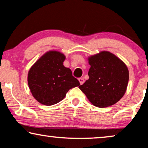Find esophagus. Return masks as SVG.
Returning <instances> with one entry per match:
<instances>
[{
	"label": "esophagus",
	"instance_id": "34e87169",
	"mask_svg": "<svg viewBox=\"0 0 148 148\" xmlns=\"http://www.w3.org/2000/svg\"><path fill=\"white\" fill-rule=\"evenodd\" d=\"M78 80H79V82H80V84L81 85H82L84 83V78H80L78 79Z\"/></svg>",
	"mask_w": 148,
	"mask_h": 148
}]
</instances>
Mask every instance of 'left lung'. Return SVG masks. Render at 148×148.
Masks as SVG:
<instances>
[{
	"instance_id": "8db88e82",
	"label": "left lung",
	"mask_w": 148,
	"mask_h": 148,
	"mask_svg": "<svg viewBox=\"0 0 148 148\" xmlns=\"http://www.w3.org/2000/svg\"><path fill=\"white\" fill-rule=\"evenodd\" d=\"M89 79L79 88L92 104L110 106L124 95L129 80L128 69L112 53L102 51L88 58Z\"/></svg>"
}]
</instances>
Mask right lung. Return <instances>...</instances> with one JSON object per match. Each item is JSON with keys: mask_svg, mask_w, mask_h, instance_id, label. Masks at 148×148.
I'll use <instances>...</instances> for the list:
<instances>
[{"mask_svg": "<svg viewBox=\"0 0 148 148\" xmlns=\"http://www.w3.org/2000/svg\"><path fill=\"white\" fill-rule=\"evenodd\" d=\"M66 57L58 51H49L41 56L30 68L28 84L34 98L42 104L58 103L68 90L78 86L80 82L72 76L71 70L63 65Z\"/></svg>", "mask_w": 148, "mask_h": 148, "instance_id": "right-lung-1", "label": "right lung"}]
</instances>
